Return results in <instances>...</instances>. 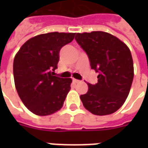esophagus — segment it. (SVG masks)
<instances>
[{
  "mask_svg": "<svg viewBox=\"0 0 148 148\" xmlns=\"http://www.w3.org/2000/svg\"><path fill=\"white\" fill-rule=\"evenodd\" d=\"M73 82H74V83H79V82H80V81L79 80H77V79H73Z\"/></svg>",
  "mask_w": 148,
  "mask_h": 148,
  "instance_id": "34e87169",
  "label": "esophagus"
}]
</instances>
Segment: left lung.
<instances>
[{
    "instance_id": "8db88e82",
    "label": "left lung",
    "mask_w": 148,
    "mask_h": 148,
    "mask_svg": "<svg viewBox=\"0 0 148 148\" xmlns=\"http://www.w3.org/2000/svg\"><path fill=\"white\" fill-rule=\"evenodd\" d=\"M75 39L88 55L91 69L98 73L97 83H87V93L80 96L84 107L94 115L113 113L123 106L133 81L130 50L104 32L77 33Z\"/></svg>"
}]
</instances>
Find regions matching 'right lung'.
Segmentation results:
<instances>
[{"label": "right lung", "mask_w": 148, "mask_h": 148, "mask_svg": "<svg viewBox=\"0 0 148 148\" xmlns=\"http://www.w3.org/2000/svg\"><path fill=\"white\" fill-rule=\"evenodd\" d=\"M75 33L50 32L31 38L13 61V76L18 95L32 112L48 116L61 109L71 90V78L54 76L61 48Z\"/></svg>", "instance_id": "1"}]
</instances>
